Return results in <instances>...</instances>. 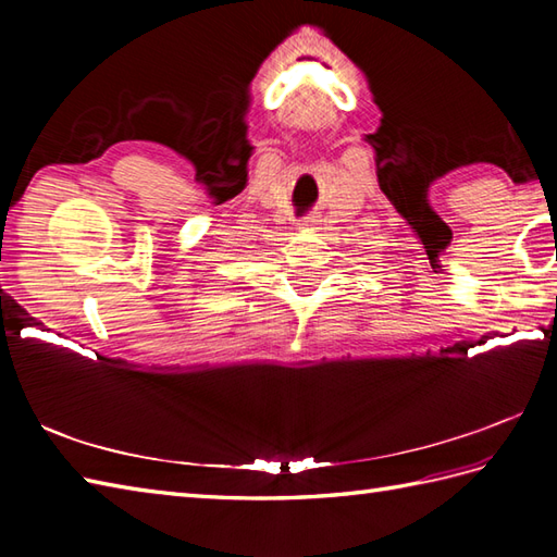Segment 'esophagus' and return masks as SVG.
Here are the masks:
<instances>
[{
    "label": "esophagus",
    "mask_w": 557,
    "mask_h": 557,
    "mask_svg": "<svg viewBox=\"0 0 557 557\" xmlns=\"http://www.w3.org/2000/svg\"><path fill=\"white\" fill-rule=\"evenodd\" d=\"M318 224H321V220H318L315 215H311V218H304L301 222H299V230H318Z\"/></svg>",
    "instance_id": "34e87169"
}]
</instances>
